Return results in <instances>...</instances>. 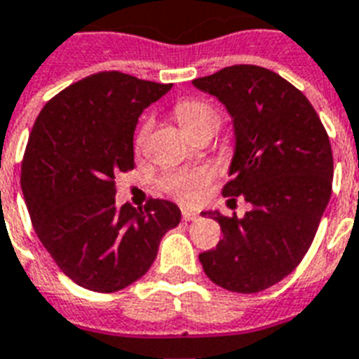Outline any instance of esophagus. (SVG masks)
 Wrapping results in <instances>:
<instances>
[{
    "label": "esophagus",
    "instance_id": "34e87169",
    "mask_svg": "<svg viewBox=\"0 0 359 359\" xmlns=\"http://www.w3.org/2000/svg\"><path fill=\"white\" fill-rule=\"evenodd\" d=\"M182 217L183 221H196V219H198V213H194V211L191 210H183Z\"/></svg>",
    "mask_w": 359,
    "mask_h": 359
}]
</instances>
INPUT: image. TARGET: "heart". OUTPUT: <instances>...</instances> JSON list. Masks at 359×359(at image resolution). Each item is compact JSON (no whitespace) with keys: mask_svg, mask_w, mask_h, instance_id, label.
Returning a JSON list of instances; mask_svg holds the SVG:
<instances>
[{"mask_svg":"<svg viewBox=\"0 0 359 359\" xmlns=\"http://www.w3.org/2000/svg\"><path fill=\"white\" fill-rule=\"evenodd\" d=\"M176 119L180 121L183 129L187 130V135H194L198 130L204 129H217L219 123V114L215 108L211 107L210 102L202 101V99H185V101L177 102L176 104ZM149 133V123L142 125L138 135H136V146H142ZM211 172L205 168L200 170H177L170 172L168 176L163 180V187L166 193H170L172 196H176L182 202H191L196 196L198 191L204 183L210 182Z\"/></svg>","mask_w":359,"mask_h":359,"instance_id":"1","label":"heart"}]
</instances>
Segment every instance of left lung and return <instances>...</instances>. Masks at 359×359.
Here are the masks:
<instances>
[{"mask_svg":"<svg viewBox=\"0 0 359 359\" xmlns=\"http://www.w3.org/2000/svg\"><path fill=\"white\" fill-rule=\"evenodd\" d=\"M232 118L234 155L224 196H243V217L202 211L221 224L223 240L200 255L215 285L240 294L283 280L309 251L332 196L330 138L307 97L269 69L224 67L193 80Z\"/></svg>","mask_w":359,"mask_h":359,"instance_id":"obj_1","label":"left lung"}]
</instances>
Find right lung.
<instances>
[{"mask_svg": "<svg viewBox=\"0 0 359 359\" xmlns=\"http://www.w3.org/2000/svg\"><path fill=\"white\" fill-rule=\"evenodd\" d=\"M172 84L118 73L91 74L50 99L22 161V193L35 234L63 273L93 292L133 285L182 221L174 202L144 211L116 205V174L135 168L133 138L144 108Z\"/></svg>", "mask_w": 359, "mask_h": 359, "instance_id": "obj_1", "label": "right lung"}]
</instances>
